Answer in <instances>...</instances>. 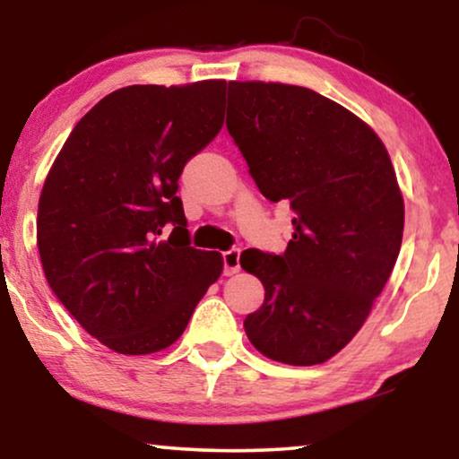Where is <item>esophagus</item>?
I'll use <instances>...</instances> for the list:
<instances>
[{"instance_id": "34e87169", "label": "esophagus", "mask_w": 459, "mask_h": 459, "mask_svg": "<svg viewBox=\"0 0 459 459\" xmlns=\"http://www.w3.org/2000/svg\"><path fill=\"white\" fill-rule=\"evenodd\" d=\"M221 259H223V273L225 275H234L240 272V250L238 248L225 250V253L221 255Z\"/></svg>"}]
</instances>
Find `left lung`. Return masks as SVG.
Masks as SVG:
<instances>
[{"label": "left lung", "instance_id": "left-lung-1", "mask_svg": "<svg viewBox=\"0 0 459 459\" xmlns=\"http://www.w3.org/2000/svg\"><path fill=\"white\" fill-rule=\"evenodd\" d=\"M228 131L263 196L294 211L281 255L248 248L265 288L244 319L269 359L316 366L347 347L385 288L405 209L380 137L353 112L299 85L230 81Z\"/></svg>", "mask_w": 459, "mask_h": 459}]
</instances>
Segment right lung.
Masks as SVG:
<instances>
[{
    "label": "right lung",
    "mask_w": 459,
    "mask_h": 459,
    "mask_svg": "<svg viewBox=\"0 0 459 459\" xmlns=\"http://www.w3.org/2000/svg\"><path fill=\"white\" fill-rule=\"evenodd\" d=\"M225 87L108 93L71 131L43 184L37 247L48 284L117 353L173 344L221 275V255L190 247L178 181L221 131ZM165 227L174 228L169 238Z\"/></svg>",
    "instance_id": "right-lung-1"
}]
</instances>
